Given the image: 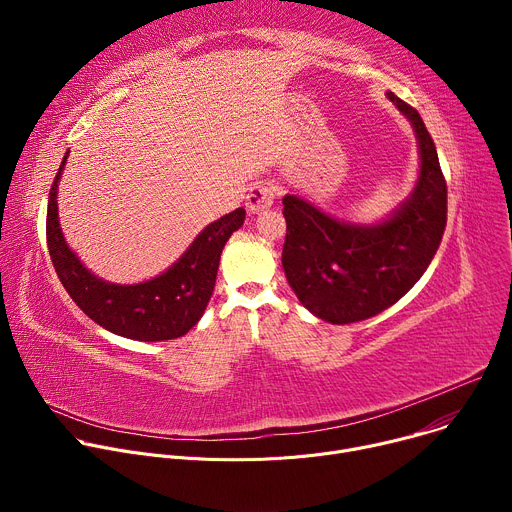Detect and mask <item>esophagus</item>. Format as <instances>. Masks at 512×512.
<instances>
[{
  "mask_svg": "<svg viewBox=\"0 0 512 512\" xmlns=\"http://www.w3.org/2000/svg\"><path fill=\"white\" fill-rule=\"evenodd\" d=\"M277 196H279V188L273 182L269 180L255 182L247 194V208L251 212H263L275 202Z\"/></svg>",
  "mask_w": 512,
  "mask_h": 512,
  "instance_id": "34e87169",
  "label": "esophagus"
}]
</instances>
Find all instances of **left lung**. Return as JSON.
<instances>
[{"mask_svg": "<svg viewBox=\"0 0 512 512\" xmlns=\"http://www.w3.org/2000/svg\"><path fill=\"white\" fill-rule=\"evenodd\" d=\"M419 143L413 194L371 227L340 223L298 196L283 198L281 263L298 300L330 324H352L399 302L429 267L448 218V186L435 143L417 109L387 93Z\"/></svg>", "mask_w": 512, "mask_h": 512, "instance_id": "obj_1", "label": "left lung"}]
</instances>
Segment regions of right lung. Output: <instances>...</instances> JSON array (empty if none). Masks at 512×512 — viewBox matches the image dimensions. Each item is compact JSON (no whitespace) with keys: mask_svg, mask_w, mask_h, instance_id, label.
<instances>
[{"mask_svg":"<svg viewBox=\"0 0 512 512\" xmlns=\"http://www.w3.org/2000/svg\"><path fill=\"white\" fill-rule=\"evenodd\" d=\"M66 158H62L48 196L46 241L68 296L93 322L113 334L141 342L184 336L208 306L223 247L243 227L245 208H237L210 223L162 275L135 285L109 283L93 275L64 241L56 192Z\"/></svg>","mask_w":512,"mask_h":512,"instance_id":"obj_1","label":"right lung"}]
</instances>
